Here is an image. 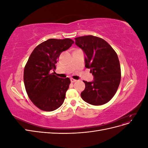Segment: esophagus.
<instances>
[{"label":"esophagus","instance_id":"esophagus-1","mask_svg":"<svg viewBox=\"0 0 148 148\" xmlns=\"http://www.w3.org/2000/svg\"><path fill=\"white\" fill-rule=\"evenodd\" d=\"M70 80H71V83H74V82H77V80L73 79V78H71Z\"/></svg>","mask_w":148,"mask_h":148}]
</instances>
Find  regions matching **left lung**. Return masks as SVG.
Segmentation results:
<instances>
[{"instance_id":"obj_1","label":"left lung","mask_w":148,"mask_h":148,"mask_svg":"<svg viewBox=\"0 0 148 148\" xmlns=\"http://www.w3.org/2000/svg\"><path fill=\"white\" fill-rule=\"evenodd\" d=\"M76 45L84 51L85 67L94 76L91 82L83 81L82 99L94 106L108 102L117 92L121 79V69L117 53L105 40L92 35L75 38Z\"/></svg>"}]
</instances>
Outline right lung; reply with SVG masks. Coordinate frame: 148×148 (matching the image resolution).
<instances>
[{
  "instance_id": "right-lung-1",
  "label": "right lung",
  "mask_w": 148,
  "mask_h": 148,
  "mask_svg": "<svg viewBox=\"0 0 148 148\" xmlns=\"http://www.w3.org/2000/svg\"><path fill=\"white\" fill-rule=\"evenodd\" d=\"M73 43L69 38L49 39L31 53L24 69V84L30 100L39 109L51 112L63 104L70 79L57 77L53 73L60 53Z\"/></svg>"
}]
</instances>
